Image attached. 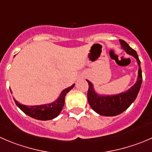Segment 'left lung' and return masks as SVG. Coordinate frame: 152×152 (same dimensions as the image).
<instances>
[{
    "mask_svg": "<svg viewBox=\"0 0 152 152\" xmlns=\"http://www.w3.org/2000/svg\"><path fill=\"white\" fill-rule=\"evenodd\" d=\"M120 42L122 48L128 54L132 56L137 59L139 70L136 83L128 91L121 94L110 96H102L96 93L93 84L90 81L87 80L89 85L88 91V100L89 104L94 111L99 115L105 117L117 116L128 109L137 96L142 81L140 61L138 58L137 53L125 41L120 39Z\"/></svg>",
    "mask_w": 152,
    "mask_h": 152,
    "instance_id": "1",
    "label": "left lung"
}]
</instances>
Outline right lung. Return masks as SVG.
Wrapping results in <instances>:
<instances>
[{
    "mask_svg": "<svg viewBox=\"0 0 152 152\" xmlns=\"http://www.w3.org/2000/svg\"><path fill=\"white\" fill-rule=\"evenodd\" d=\"M74 85L75 84H73L69 88L63 90L57 100H56L53 102L50 103V104L28 106L20 104L14 99L15 102L23 113L32 118L39 120H53L59 115L60 112L61 111L64 105V98H65L66 94L74 87Z\"/></svg>",
    "mask_w": 152,
    "mask_h": 152,
    "instance_id": "add662e5",
    "label": "right lung"
}]
</instances>
